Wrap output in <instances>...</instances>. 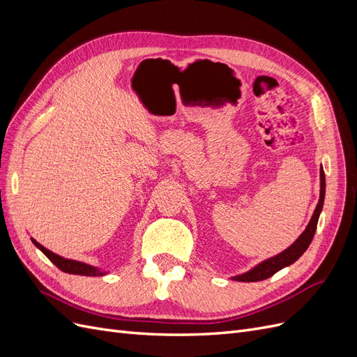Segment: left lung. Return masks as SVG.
Segmentation results:
<instances>
[{
  "label": "left lung",
  "instance_id": "obj_1",
  "mask_svg": "<svg viewBox=\"0 0 357 357\" xmlns=\"http://www.w3.org/2000/svg\"><path fill=\"white\" fill-rule=\"evenodd\" d=\"M325 190H326V180H325V171L323 168L320 169V199L317 207L312 213V218L305 228V231L299 235V238L291 244L289 248H286L284 252L280 255L266 259L262 264L256 265L250 271H247L241 275L232 277L235 282H261V280H266L271 275H274L280 269H283L284 266H289L294 262H296L298 259L304 255V252L308 248V245L312 241V236L316 234L317 229V222H319V215L323 208V202H325Z\"/></svg>",
  "mask_w": 357,
  "mask_h": 357
}]
</instances>
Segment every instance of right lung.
I'll list each match as a JSON object with an SVG mask.
<instances>
[{"mask_svg":"<svg viewBox=\"0 0 357 357\" xmlns=\"http://www.w3.org/2000/svg\"><path fill=\"white\" fill-rule=\"evenodd\" d=\"M32 240V238H31ZM32 243H34L40 250L45 253L49 259L50 262L58 266L61 271L63 273H68V274H77V275H88V277H100V275H104L105 273L100 271V269H96L95 266H91L88 264H83V262H77V261H71V259H66V257H61L58 255H55L53 252L47 250L46 247H43L40 243H37L36 240H32Z\"/></svg>","mask_w":357,"mask_h":357,"instance_id":"1","label":"right lung"}]
</instances>
